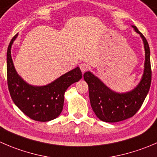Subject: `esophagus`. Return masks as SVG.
Here are the masks:
<instances>
[{
    "mask_svg": "<svg viewBox=\"0 0 157 157\" xmlns=\"http://www.w3.org/2000/svg\"><path fill=\"white\" fill-rule=\"evenodd\" d=\"M80 70H81L82 72H85V71H86L88 70V65L86 64L85 63H82L80 64Z\"/></svg>",
    "mask_w": 157,
    "mask_h": 157,
    "instance_id": "1",
    "label": "esophagus"
}]
</instances>
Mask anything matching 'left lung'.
<instances>
[{
	"label": "left lung",
	"mask_w": 157,
	"mask_h": 157,
	"mask_svg": "<svg viewBox=\"0 0 157 157\" xmlns=\"http://www.w3.org/2000/svg\"><path fill=\"white\" fill-rule=\"evenodd\" d=\"M140 34L145 48V64L142 80L133 90L126 94H117L105 86L90 72H86L83 78L89 87V97L91 106L102 121L116 123L133 117L142 106L151 84L152 71L150 65V52L148 42L136 26H132Z\"/></svg>",
	"instance_id": "1"
}]
</instances>
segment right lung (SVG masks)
Wrapping results in <instances>:
<instances>
[{
	"label": "right lung",
	"mask_w": 157,
	"mask_h": 157,
	"mask_svg": "<svg viewBox=\"0 0 157 157\" xmlns=\"http://www.w3.org/2000/svg\"><path fill=\"white\" fill-rule=\"evenodd\" d=\"M17 35L10 40L7 52V80L12 100L30 119L47 122L55 119L62 112L64 93L68 87L82 78L77 67L44 86L29 85L17 74L11 58V45Z\"/></svg>",
	"instance_id": "add662e5"
}]
</instances>
